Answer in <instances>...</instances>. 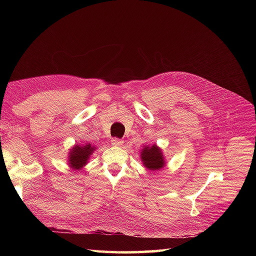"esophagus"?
Listing matches in <instances>:
<instances>
[{
	"mask_svg": "<svg viewBox=\"0 0 256 256\" xmlns=\"http://www.w3.org/2000/svg\"><path fill=\"white\" fill-rule=\"evenodd\" d=\"M111 144H112L113 146H121V145L123 144V140L118 138H114L111 140Z\"/></svg>",
	"mask_w": 256,
	"mask_h": 256,
	"instance_id": "obj_1",
	"label": "esophagus"
}]
</instances>
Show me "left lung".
Segmentation results:
<instances>
[{
	"label": "left lung",
	"mask_w": 256,
	"mask_h": 256,
	"mask_svg": "<svg viewBox=\"0 0 256 256\" xmlns=\"http://www.w3.org/2000/svg\"><path fill=\"white\" fill-rule=\"evenodd\" d=\"M140 158L143 160L144 166L150 170H158L165 165L162 150L156 145L148 146V148L146 146L142 150Z\"/></svg>",
	"instance_id": "obj_1"
}]
</instances>
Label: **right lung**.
<instances>
[{
    "label": "right lung",
    "instance_id": "add662e5",
    "mask_svg": "<svg viewBox=\"0 0 256 256\" xmlns=\"http://www.w3.org/2000/svg\"><path fill=\"white\" fill-rule=\"evenodd\" d=\"M94 148H92L90 144L86 146L76 145L70 152L69 155V165L72 166L74 170H80L81 167H84L86 162H88L90 155L94 153Z\"/></svg>",
    "mask_w": 256,
    "mask_h": 256
}]
</instances>
